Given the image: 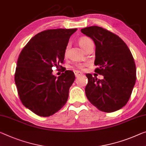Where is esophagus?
<instances>
[{
    "instance_id": "34e87169",
    "label": "esophagus",
    "mask_w": 146,
    "mask_h": 146,
    "mask_svg": "<svg viewBox=\"0 0 146 146\" xmlns=\"http://www.w3.org/2000/svg\"><path fill=\"white\" fill-rule=\"evenodd\" d=\"M74 74L76 76V77L78 78V77H79V76H82L83 74V73L81 72L80 71H77V70H76V71H74Z\"/></svg>"
}]
</instances>
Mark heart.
<instances>
[{"instance_id": "heart-1", "label": "heart", "mask_w": 146, "mask_h": 146, "mask_svg": "<svg viewBox=\"0 0 146 146\" xmlns=\"http://www.w3.org/2000/svg\"><path fill=\"white\" fill-rule=\"evenodd\" d=\"M91 42V40L89 39V38L82 37L79 40L78 43H79V45L80 46L81 48H82L84 50V48L87 46V45ZM68 49H69V45H68V46H66V48L65 49V51H64V55L65 56H66L67 54H68ZM84 66H85V64H78L76 65V67H77L78 69H81V70H82V69H84Z\"/></svg>"}]
</instances>
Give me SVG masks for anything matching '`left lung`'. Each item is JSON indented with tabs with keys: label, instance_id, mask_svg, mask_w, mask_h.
<instances>
[{
	"label": "left lung",
	"instance_id": "obj_1",
	"mask_svg": "<svg viewBox=\"0 0 146 146\" xmlns=\"http://www.w3.org/2000/svg\"><path fill=\"white\" fill-rule=\"evenodd\" d=\"M95 44V69L102 80L86 74L88 83L85 89L90 102L100 111L113 112L129 101L136 80L133 55L127 44L113 33L98 26L82 29Z\"/></svg>",
	"mask_w": 146,
	"mask_h": 146
}]
</instances>
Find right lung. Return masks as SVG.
<instances>
[{"instance_id":"1","label":"right lung","mask_w":146,"mask_h":146,"mask_svg":"<svg viewBox=\"0 0 146 146\" xmlns=\"http://www.w3.org/2000/svg\"><path fill=\"white\" fill-rule=\"evenodd\" d=\"M77 29H50L33 36L19 55L15 83L21 102L42 117L52 115L68 100L74 73L63 70L59 77L52 67L63 63L64 51L70 36Z\"/></svg>"}]
</instances>
